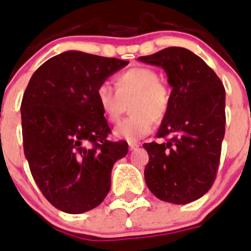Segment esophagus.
Instances as JSON below:
<instances>
[{
  "instance_id": "34e87169",
  "label": "esophagus",
  "mask_w": 251,
  "mask_h": 251,
  "mask_svg": "<svg viewBox=\"0 0 251 251\" xmlns=\"http://www.w3.org/2000/svg\"><path fill=\"white\" fill-rule=\"evenodd\" d=\"M139 146L140 144H137V142H128V147H130L131 151H132V150H136Z\"/></svg>"
}]
</instances>
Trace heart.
I'll return each mask as SVG.
<instances>
[{
  "label": "heart",
  "instance_id": "heart-1",
  "mask_svg": "<svg viewBox=\"0 0 251 251\" xmlns=\"http://www.w3.org/2000/svg\"><path fill=\"white\" fill-rule=\"evenodd\" d=\"M116 89L101 83L95 90V99L109 123H116L130 102L131 116L119 124L115 135L127 141H136L151 132L154 124H161L171 110V90L154 69L132 67L115 78Z\"/></svg>",
  "mask_w": 251,
  "mask_h": 251
}]
</instances>
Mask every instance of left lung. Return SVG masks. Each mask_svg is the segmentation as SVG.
<instances>
[{
  "mask_svg": "<svg viewBox=\"0 0 251 251\" xmlns=\"http://www.w3.org/2000/svg\"><path fill=\"white\" fill-rule=\"evenodd\" d=\"M139 60L165 69L172 102L157 132L165 142L144 144L145 181L158 200L187 204L213 186L226 133V89L193 51L170 47Z\"/></svg>",
  "mask_w": 251,
  "mask_h": 251,
  "instance_id": "1",
  "label": "left lung"
}]
</instances>
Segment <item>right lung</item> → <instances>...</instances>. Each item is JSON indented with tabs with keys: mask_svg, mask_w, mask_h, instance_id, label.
<instances>
[{
	"mask_svg": "<svg viewBox=\"0 0 251 251\" xmlns=\"http://www.w3.org/2000/svg\"><path fill=\"white\" fill-rule=\"evenodd\" d=\"M127 60L68 50L34 72L21 104L25 156L50 204L69 214L98 207L109 193L126 141L111 132L95 90Z\"/></svg>",
	"mask_w": 251,
	"mask_h": 251,
	"instance_id": "add662e5",
	"label": "right lung"
}]
</instances>
